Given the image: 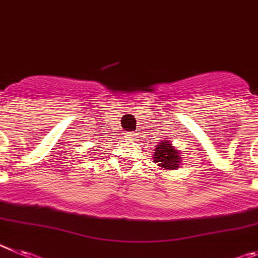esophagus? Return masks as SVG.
<instances>
[{
  "label": "esophagus",
  "mask_w": 258,
  "mask_h": 258,
  "mask_svg": "<svg viewBox=\"0 0 258 258\" xmlns=\"http://www.w3.org/2000/svg\"><path fill=\"white\" fill-rule=\"evenodd\" d=\"M126 138H134V136H132V134H130V132H128V134L126 135Z\"/></svg>",
  "instance_id": "34e87169"
}]
</instances>
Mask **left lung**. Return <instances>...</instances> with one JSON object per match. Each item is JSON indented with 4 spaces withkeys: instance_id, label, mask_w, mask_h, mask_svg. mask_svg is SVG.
<instances>
[{
    "instance_id": "1",
    "label": "left lung",
    "mask_w": 258,
    "mask_h": 258,
    "mask_svg": "<svg viewBox=\"0 0 258 258\" xmlns=\"http://www.w3.org/2000/svg\"><path fill=\"white\" fill-rule=\"evenodd\" d=\"M153 162L159 164L162 169H177L181 163V154L176 148H173L168 138H162L158 140L154 148Z\"/></svg>"
}]
</instances>
